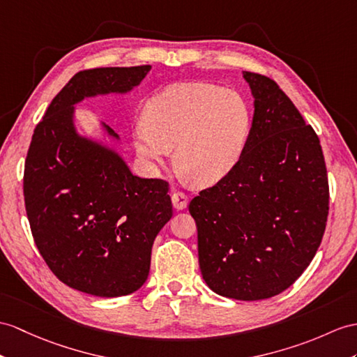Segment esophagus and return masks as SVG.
<instances>
[{"instance_id": "1", "label": "esophagus", "mask_w": 357, "mask_h": 357, "mask_svg": "<svg viewBox=\"0 0 357 357\" xmlns=\"http://www.w3.org/2000/svg\"><path fill=\"white\" fill-rule=\"evenodd\" d=\"M171 199H172L174 208H177V211H183V208L188 206V195L183 192H174Z\"/></svg>"}]
</instances>
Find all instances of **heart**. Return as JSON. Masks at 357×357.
Returning a JSON list of instances; mask_svg holds the SVG:
<instances>
[{
    "label": "heart",
    "mask_w": 357,
    "mask_h": 357,
    "mask_svg": "<svg viewBox=\"0 0 357 357\" xmlns=\"http://www.w3.org/2000/svg\"><path fill=\"white\" fill-rule=\"evenodd\" d=\"M253 116L239 93L211 83H174L146 101L135 149L162 165L176 145V163L195 185L222 180L244 155Z\"/></svg>",
    "instance_id": "obj_1"
}]
</instances>
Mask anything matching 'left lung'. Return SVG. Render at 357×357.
Returning <instances> with one entry per match:
<instances>
[{
    "mask_svg": "<svg viewBox=\"0 0 357 357\" xmlns=\"http://www.w3.org/2000/svg\"><path fill=\"white\" fill-rule=\"evenodd\" d=\"M255 97L247 150L189 203L198 262L213 292L265 300L288 289L323 241L328 178L319 137L271 78L244 71Z\"/></svg>",
    "mask_w": 357,
    "mask_h": 357,
    "instance_id": "1",
    "label": "left lung"
}]
</instances>
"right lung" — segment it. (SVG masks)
<instances>
[{
    "mask_svg": "<svg viewBox=\"0 0 357 357\" xmlns=\"http://www.w3.org/2000/svg\"><path fill=\"white\" fill-rule=\"evenodd\" d=\"M150 69L77 73L34 128L25 159L24 199L34 244L60 282L97 297L128 295L145 283L153 242L171 220L172 204L168 181L133 176L118 153L77 135L74 104L132 91Z\"/></svg>",
    "mask_w": 357,
    "mask_h": 357,
    "instance_id": "obj_1",
    "label": "right lung"
}]
</instances>
